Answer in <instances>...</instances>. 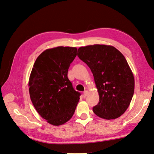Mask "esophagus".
<instances>
[{
  "label": "esophagus",
  "instance_id": "obj_1",
  "mask_svg": "<svg viewBox=\"0 0 154 154\" xmlns=\"http://www.w3.org/2000/svg\"><path fill=\"white\" fill-rule=\"evenodd\" d=\"M88 95V91H84V97H87Z\"/></svg>",
  "mask_w": 154,
  "mask_h": 154
}]
</instances>
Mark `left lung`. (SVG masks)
Instances as JSON below:
<instances>
[{
  "label": "left lung",
  "mask_w": 154,
  "mask_h": 154,
  "mask_svg": "<svg viewBox=\"0 0 154 154\" xmlns=\"http://www.w3.org/2000/svg\"><path fill=\"white\" fill-rule=\"evenodd\" d=\"M78 56L91 69L99 95L93 111L106 119L124 114L133 98V74L123 55L112 46L103 44L80 47Z\"/></svg>",
  "instance_id": "obj_1"
}]
</instances>
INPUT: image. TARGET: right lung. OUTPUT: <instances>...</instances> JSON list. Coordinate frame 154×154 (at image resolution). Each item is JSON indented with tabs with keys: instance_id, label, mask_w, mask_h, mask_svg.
<instances>
[{
	"instance_id": "obj_1",
	"label": "right lung",
	"mask_w": 154,
	"mask_h": 154,
	"mask_svg": "<svg viewBox=\"0 0 154 154\" xmlns=\"http://www.w3.org/2000/svg\"><path fill=\"white\" fill-rule=\"evenodd\" d=\"M77 48L48 49L35 62L29 80L31 100L41 117L59 126L72 117L80 93L74 89L67 74Z\"/></svg>"
}]
</instances>
